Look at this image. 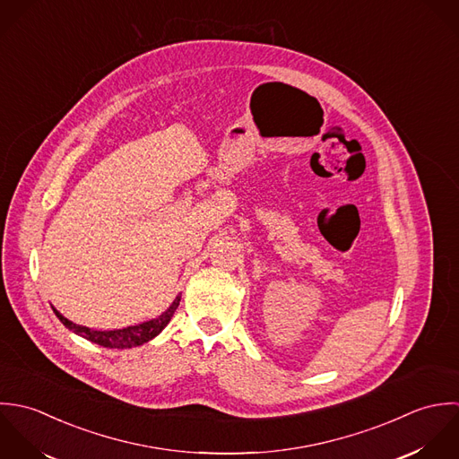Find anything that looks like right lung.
<instances>
[{
	"label": "right lung",
	"mask_w": 459,
	"mask_h": 459,
	"mask_svg": "<svg viewBox=\"0 0 459 459\" xmlns=\"http://www.w3.org/2000/svg\"><path fill=\"white\" fill-rule=\"evenodd\" d=\"M179 301H181V294L172 301V305L161 316H158L151 321L134 325V326H126V328H120V330H106V332L76 325V323L69 321L67 317H64L55 307H53V312L64 323L65 328H69L71 332H74L76 335L91 341L93 344H99L102 348H111V350H127V348L142 346V344L152 341L156 335H160L165 330V326L170 323L174 312L179 307Z\"/></svg>",
	"instance_id": "1"
}]
</instances>
